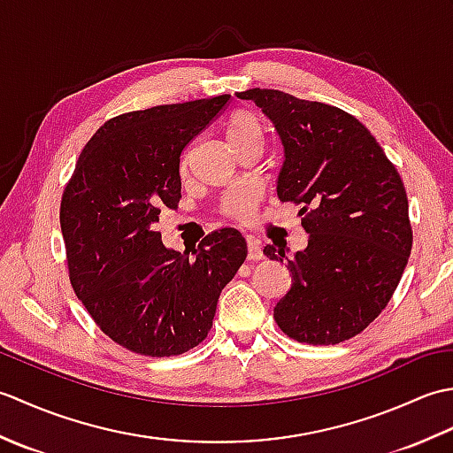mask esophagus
I'll return each instance as SVG.
<instances>
[{"label":"esophagus","instance_id":"esophagus-1","mask_svg":"<svg viewBox=\"0 0 453 453\" xmlns=\"http://www.w3.org/2000/svg\"><path fill=\"white\" fill-rule=\"evenodd\" d=\"M265 255H263V249H261V242L255 237H247V258L249 261H261Z\"/></svg>","mask_w":453,"mask_h":453}]
</instances>
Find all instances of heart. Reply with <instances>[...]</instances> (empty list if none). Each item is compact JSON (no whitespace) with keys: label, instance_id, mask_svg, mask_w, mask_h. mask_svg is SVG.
Wrapping results in <instances>:
<instances>
[{"label":"heart","instance_id":"heart-1","mask_svg":"<svg viewBox=\"0 0 453 453\" xmlns=\"http://www.w3.org/2000/svg\"><path fill=\"white\" fill-rule=\"evenodd\" d=\"M255 136H263V127H261V120L257 119V114H253L251 111L234 112L226 127V140L229 143V148H234L237 143ZM251 208H253V195H247V192H234V195H229L224 202L226 214L234 218L247 216L249 211H251Z\"/></svg>","mask_w":453,"mask_h":453}]
</instances>
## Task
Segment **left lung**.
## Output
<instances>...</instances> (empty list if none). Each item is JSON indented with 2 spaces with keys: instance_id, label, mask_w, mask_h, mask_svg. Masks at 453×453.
Masks as SVG:
<instances>
[{
  "instance_id": "1",
  "label": "left lung",
  "mask_w": 453,
  "mask_h": 453,
  "mask_svg": "<svg viewBox=\"0 0 453 453\" xmlns=\"http://www.w3.org/2000/svg\"><path fill=\"white\" fill-rule=\"evenodd\" d=\"M284 146L276 179L282 202L302 206L310 239L288 263L292 286L274 307L294 341L336 344L364 331L405 271L412 232L397 169L362 122L331 104L276 89H247ZM265 255L282 263V247Z\"/></svg>"
}]
</instances>
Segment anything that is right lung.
<instances>
[{
  "instance_id": "obj_1",
  "label": "right lung",
  "mask_w": 453,
  "mask_h": 453,
  "mask_svg": "<svg viewBox=\"0 0 453 453\" xmlns=\"http://www.w3.org/2000/svg\"><path fill=\"white\" fill-rule=\"evenodd\" d=\"M232 95L159 104L107 120L75 163L60 206L75 294L101 331L143 356H177L206 339L218 297L247 257L234 227L185 253L161 242V210L180 198V151Z\"/></svg>"
}]
</instances>
